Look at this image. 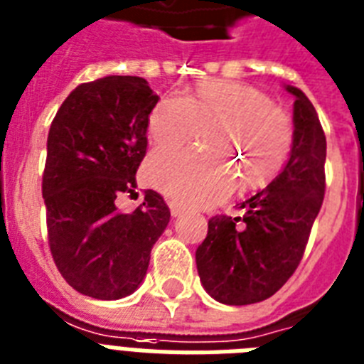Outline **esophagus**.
<instances>
[{
    "instance_id": "esophagus-1",
    "label": "esophagus",
    "mask_w": 364,
    "mask_h": 364,
    "mask_svg": "<svg viewBox=\"0 0 364 364\" xmlns=\"http://www.w3.org/2000/svg\"><path fill=\"white\" fill-rule=\"evenodd\" d=\"M168 205H170V213H172V217H179V215H183V211H185V209H183L177 202H170Z\"/></svg>"
}]
</instances>
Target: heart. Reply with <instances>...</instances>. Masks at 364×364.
<instances>
[{
    "label": "heart",
    "mask_w": 364,
    "mask_h": 364,
    "mask_svg": "<svg viewBox=\"0 0 364 364\" xmlns=\"http://www.w3.org/2000/svg\"><path fill=\"white\" fill-rule=\"evenodd\" d=\"M147 132L156 149H176L203 132L205 149L156 153L147 162V181L181 205L220 202L235 181L264 187L294 144L289 115L252 85L230 80H203L185 97H162Z\"/></svg>",
    "instance_id": "b5f03b06"
}]
</instances>
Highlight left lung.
<instances>
[{
  "instance_id": "obj_1",
  "label": "left lung",
  "mask_w": 364,
  "mask_h": 364,
  "mask_svg": "<svg viewBox=\"0 0 364 364\" xmlns=\"http://www.w3.org/2000/svg\"><path fill=\"white\" fill-rule=\"evenodd\" d=\"M295 97L294 144L284 170L241 203L243 217L209 218L196 249L203 288L224 305H252L277 294L299 265L326 194V134L309 97Z\"/></svg>"
}]
</instances>
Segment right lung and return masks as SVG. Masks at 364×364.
<instances>
[{"mask_svg": "<svg viewBox=\"0 0 364 364\" xmlns=\"http://www.w3.org/2000/svg\"><path fill=\"white\" fill-rule=\"evenodd\" d=\"M156 102L140 76H105L70 91L50 127L43 173L50 252L61 277L95 299H121L141 284L170 223L155 191L129 213L115 203L134 194Z\"/></svg>", "mask_w": 364, "mask_h": 364, "instance_id": "add662e5", "label": "right lung"}]
</instances>
